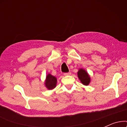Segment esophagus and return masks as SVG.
<instances>
[{
	"mask_svg": "<svg viewBox=\"0 0 127 127\" xmlns=\"http://www.w3.org/2000/svg\"><path fill=\"white\" fill-rule=\"evenodd\" d=\"M70 74H71V73H70V72H68V73H64V76H69V75H70Z\"/></svg>",
	"mask_w": 127,
	"mask_h": 127,
	"instance_id": "34e87169",
	"label": "esophagus"
}]
</instances>
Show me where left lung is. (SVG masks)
<instances>
[{
  "label": "left lung",
  "mask_w": 127,
  "mask_h": 127,
  "mask_svg": "<svg viewBox=\"0 0 127 127\" xmlns=\"http://www.w3.org/2000/svg\"><path fill=\"white\" fill-rule=\"evenodd\" d=\"M77 76L81 83L85 86H88L91 81L90 75L84 69H80L77 72Z\"/></svg>",
  "instance_id": "obj_1"
}]
</instances>
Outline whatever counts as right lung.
I'll list each match as a JSON object with an SVG mask.
<instances>
[{"label": "right lung", "instance_id": "obj_1", "mask_svg": "<svg viewBox=\"0 0 127 127\" xmlns=\"http://www.w3.org/2000/svg\"><path fill=\"white\" fill-rule=\"evenodd\" d=\"M57 79L55 76H53L51 74H48L46 76V79L45 80V86L48 90H53L57 86Z\"/></svg>", "mask_w": 127, "mask_h": 127}]
</instances>
